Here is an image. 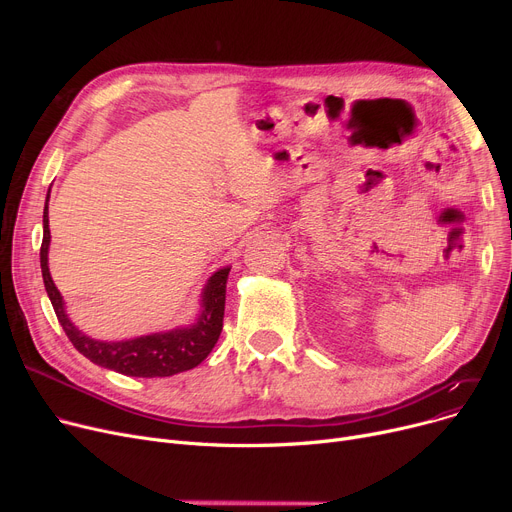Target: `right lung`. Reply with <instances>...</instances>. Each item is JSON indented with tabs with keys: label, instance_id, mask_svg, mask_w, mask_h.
Wrapping results in <instances>:
<instances>
[{
	"label": "right lung",
	"instance_id": "right-lung-1",
	"mask_svg": "<svg viewBox=\"0 0 512 512\" xmlns=\"http://www.w3.org/2000/svg\"><path fill=\"white\" fill-rule=\"evenodd\" d=\"M51 191V188H49ZM49 193L43 209V242H41V274L47 297L58 315L60 326L80 355L99 367L118 371L130 378H168L180 371L197 367L218 342L224 326L226 282L230 265L213 272L201 292V309L197 319L188 326L145 334L126 340H97L78 330L66 313V303L49 274Z\"/></svg>",
	"mask_w": 512,
	"mask_h": 512
}]
</instances>
